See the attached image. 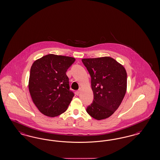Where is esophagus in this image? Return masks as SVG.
<instances>
[{"label":"esophagus","mask_w":160,"mask_h":160,"mask_svg":"<svg viewBox=\"0 0 160 160\" xmlns=\"http://www.w3.org/2000/svg\"><path fill=\"white\" fill-rule=\"evenodd\" d=\"M80 92H81V90L80 89V90H77V92H76V94H77V95H78L80 93Z\"/></svg>","instance_id":"obj_1"}]
</instances>
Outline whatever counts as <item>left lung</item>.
Here are the masks:
<instances>
[{"mask_svg":"<svg viewBox=\"0 0 160 160\" xmlns=\"http://www.w3.org/2000/svg\"><path fill=\"white\" fill-rule=\"evenodd\" d=\"M91 76L94 100L86 111L96 120L110 117L121 105L127 92L125 67L110 57L82 59Z\"/></svg>","mask_w":160,"mask_h":160,"instance_id":"obj_1","label":"left lung"}]
</instances>
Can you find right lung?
<instances>
[{"label": "right lung", "instance_id": "obj_1", "mask_svg": "<svg viewBox=\"0 0 160 160\" xmlns=\"http://www.w3.org/2000/svg\"><path fill=\"white\" fill-rule=\"evenodd\" d=\"M76 59L50 54L33 62L28 88L33 103L43 115L58 116L66 111L74 97L66 74Z\"/></svg>", "mask_w": 160, "mask_h": 160}]
</instances>
